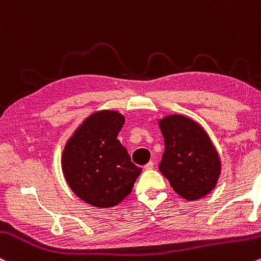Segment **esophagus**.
<instances>
[{"label": "esophagus", "instance_id": "34e87169", "mask_svg": "<svg viewBox=\"0 0 261 261\" xmlns=\"http://www.w3.org/2000/svg\"><path fill=\"white\" fill-rule=\"evenodd\" d=\"M153 167H154V163L152 161H150V162L147 163V165L144 166V170L150 171V170H153Z\"/></svg>", "mask_w": 261, "mask_h": 261}]
</instances>
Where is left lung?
Here are the masks:
<instances>
[{
  "instance_id": "obj_1",
  "label": "left lung",
  "mask_w": 261,
  "mask_h": 261,
  "mask_svg": "<svg viewBox=\"0 0 261 261\" xmlns=\"http://www.w3.org/2000/svg\"><path fill=\"white\" fill-rule=\"evenodd\" d=\"M157 124L165 140L159 170L173 191L187 200L210 194L222 173V160L207 131L181 114L163 116Z\"/></svg>"
}]
</instances>
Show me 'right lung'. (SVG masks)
I'll list each match as a JSON object with an SVG mask.
<instances>
[{"instance_id":"add662e5","label":"right lung","mask_w":261,"mask_h":261,"mask_svg":"<svg viewBox=\"0 0 261 261\" xmlns=\"http://www.w3.org/2000/svg\"><path fill=\"white\" fill-rule=\"evenodd\" d=\"M124 124L125 116L119 111H93L63 148L65 181L78 198L93 207L111 208L122 202L142 171L116 139Z\"/></svg>"}]
</instances>
